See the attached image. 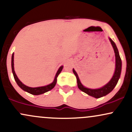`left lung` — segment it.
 Masks as SVG:
<instances>
[{"label":"left lung","mask_w":132,"mask_h":132,"mask_svg":"<svg viewBox=\"0 0 132 132\" xmlns=\"http://www.w3.org/2000/svg\"><path fill=\"white\" fill-rule=\"evenodd\" d=\"M110 43H111L112 45L113 50L115 52V55H116V70H115L114 75H113L112 78L111 79V80L109 81V82L107 83L105 86H104V87H102V88L97 89H88L86 88V87H84L82 86V84H81V82H80L78 76L77 75L76 72L75 71V69H72L73 71L74 74L76 77L77 79V82H78V86L79 89L80 90H81L82 91H83L85 93L88 94L90 96L94 97L95 98H100L101 97L105 96L107 94H108L109 93H110L112 90H113V88L115 87V86L117 84L118 81H119L120 76V73H121V69H122V61H121V58L120 57L119 51H118L117 48L116 44L114 42H113L112 39L109 38Z\"/></svg>","instance_id":"8db88e82"}]
</instances>
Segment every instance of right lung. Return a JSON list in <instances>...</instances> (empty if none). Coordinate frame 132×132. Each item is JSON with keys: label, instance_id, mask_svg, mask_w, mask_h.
Here are the masks:
<instances>
[{"label": "right lung", "instance_id": "obj_1", "mask_svg": "<svg viewBox=\"0 0 132 132\" xmlns=\"http://www.w3.org/2000/svg\"><path fill=\"white\" fill-rule=\"evenodd\" d=\"M13 53L12 54V72L13 75V77H14L15 80L16 84L19 85V86L20 87L21 89H22L23 90H25V91H27L28 93L31 94L33 95H40L42 94L45 93V92H46L49 91L50 90L52 89L53 87L55 86L57 82V78L58 76V75H60V73L61 72V71L63 69V66H61L60 68H59L58 71H57L56 75L55 78H54V81L52 83L49 85H47L45 86H42V87H28V86L24 85L23 84L19 79V78L16 76L15 72L14 71V67H13Z\"/></svg>", "mask_w": 132, "mask_h": 132}]
</instances>
